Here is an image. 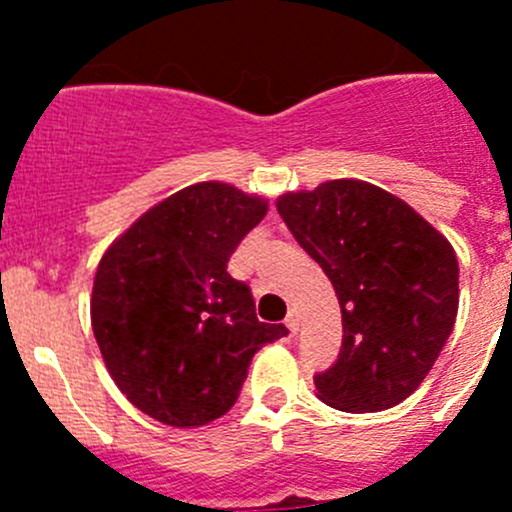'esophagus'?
<instances>
[{"label":"esophagus","instance_id":"34e87169","mask_svg":"<svg viewBox=\"0 0 512 512\" xmlns=\"http://www.w3.org/2000/svg\"><path fill=\"white\" fill-rule=\"evenodd\" d=\"M285 324H287V329H289V332H292V334L299 332V319H297V314H294V312L287 314Z\"/></svg>","mask_w":512,"mask_h":512}]
</instances>
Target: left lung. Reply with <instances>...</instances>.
Masks as SVG:
<instances>
[{
	"label": "left lung",
	"mask_w": 512,
	"mask_h": 512,
	"mask_svg": "<svg viewBox=\"0 0 512 512\" xmlns=\"http://www.w3.org/2000/svg\"><path fill=\"white\" fill-rule=\"evenodd\" d=\"M277 213L332 280L342 307V349L314 376L319 399L356 414L409 399L456 324L451 242L404 200L364 180L285 193Z\"/></svg>",
	"instance_id": "obj_1"
}]
</instances>
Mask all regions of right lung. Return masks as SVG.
Instances as JSON below:
<instances>
[{"label":"right lung","instance_id":"1","mask_svg":"<svg viewBox=\"0 0 512 512\" xmlns=\"http://www.w3.org/2000/svg\"><path fill=\"white\" fill-rule=\"evenodd\" d=\"M267 203L195 183L136 220L98 262L91 327L108 374L136 409L178 428L232 409L257 349L287 337L227 272Z\"/></svg>","mask_w":512,"mask_h":512}]
</instances>
